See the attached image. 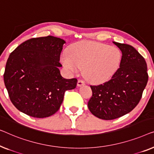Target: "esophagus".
Here are the masks:
<instances>
[{
	"mask_svg": "<svg viewBox=\"0 0 154 154\" xmlns=\"http://www.w3.org/2000/svg\"><path fill=\"white\" fill-rule=\"evenodd\" d=\"M84 84H85V83H84V82L83 81V80H78V82H77V86H83V85H84Z\"/></svg>",
	"mask_w": 154,
	"mask_h": 154,
	"instance_id": "obj_1",
	"label": "esophagus"
}]
</instances>
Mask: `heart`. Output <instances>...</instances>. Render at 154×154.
Returning a JSON list of instances; mask_svg holds the SVG:
<instances>
[{"label":"heart","instance_id":"heart-1","mask_svg":"<svg viewBox=\"0 0 154 154\" xmlns=\"http://www.w3.org/2000/svg\"><path fill=\"white\" fill-rule=\"evenodd\" d=\"M121 60L117 47L91 41L77 43L69 49V54L61 56L62 63L69 72L77 73L84 69V76L93 84L109 81L119 68Z\"/></svg>","mask_w":154,"mask_h":154}]
</instances>
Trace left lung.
<instances>
[{
	"instance_id": "8db88e82",
	"label": "left lung",
	"mask_w": 154,
	"mask_h": 154,
	"mask_svg": "<svg viewBox=\"0 0 154 154\" xmlns=\"http://www.w3.org/2000/svg\"><path fill=\"white\" fill-rule=\"evenodd\" d=\"M113 43L122 53L120 68L108 82L91 86L93 95L88 103L90 112L104 120L115 119L131 112L139 103L149 77L146 63L133 47Z\"/></svg>"
}]
</instances>
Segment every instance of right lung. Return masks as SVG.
Masks as SVG:
<instances>
[{"label":"right lung","instance_id":"obj_1","mask_svg":"<svg viewBox=\"0 0 154 154\" xmlns=\"http://www.w3.org/2000/svg\"><path fill=\"white\" fill-rule=\"evenodd\" d=\"M65 43L51 35L31 38L10 54L4 82L10 100L20 112L48 117L59 109L66 91L76 88L77 79H64L58 68Z\"/></svg>","mask_w":154,"mask_h":154}]
</instances>
